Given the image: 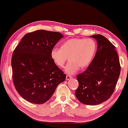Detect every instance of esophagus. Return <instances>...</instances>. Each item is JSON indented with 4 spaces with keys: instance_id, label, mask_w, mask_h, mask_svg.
Returning <instances> with one entry per match:
<instances>
[{
    "instance_id": "esophagus-1",
    "label": "esophagus",
    "mask_w": 128,
    "mask_h": 128,
    "mask_svg": "<svg viewBox=\"0 0 128 128\" xmlns=\"http://www.w3.org/2000/svg\"><path fill=\"white\" fill-rule=\"evenodd\" d=\"M72 76H70V75H67L66 77V79L67 80H70V79H72Z\"/></svg>"
}]
</instances>
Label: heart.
Instances as JSON below:
<instances>
[{"mask_svg":"<svg viewBox=\"0 0 128 128\" xmlns=\"http://www.w3.org/2000/svg\"><path fill=\"white\" fill-rule=\"evenodd\" d=\"M96 51V44L91 38H72L64 41L60 49L52 50V59L56 66L63 68L68 58L64 72L72 75L81 68H86L92 60Z\"/></svg>","mask_w":128,"mask_h":128,"instance_id":"obj_1","label":"heart"}]
</instances>
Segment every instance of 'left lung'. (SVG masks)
I'll use <instances>...</instances> for the list:
<instances>
[{"label": "left lung", "instance_id": "8db88e82", "mask_svg": "<svg viewBox=\"0 0 128 128\" xmlns=\"http://www.w3.org/2000/svg\"><path fill=\"white\" fill-rule=\"evenodd\" d=\"M98 44L97 52L87 70L77 75L79 87L75 96L86 105H98L112 95L121 67L115 46L101 34L90 36Z\"/></svg>", "mask_w": 128, "mask_h": 128}]
</instances>
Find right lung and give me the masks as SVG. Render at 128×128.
I'll return each mask as SVG.
<instances>
[{
  "mask_svg": "<svg viewBox=\"0 0 128 128\" xmlns=\"http://www.w3.org/2000/svg\"><path fill=\"white\" fill-rule=\"evenodd\" d=\"M64 37L60 32L37 30L22 37L12 54V78L16 91L33 104L45 103L66 79L52 59V50Z\"/></svg>",
  "mask_w": 128,
  "mask_h": 128,
  "instance_id": "right-lung-1",
  "label": "right lung"
}]
</instances>
